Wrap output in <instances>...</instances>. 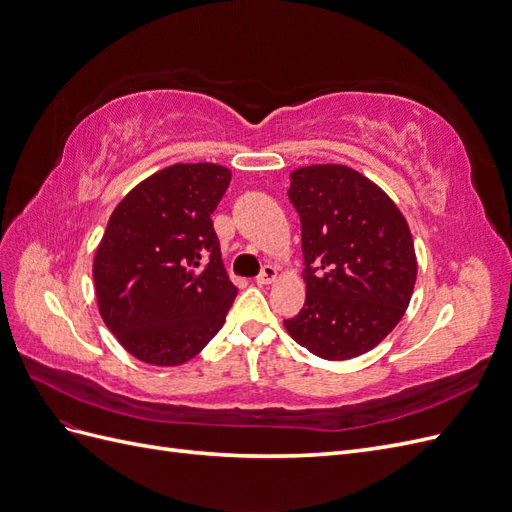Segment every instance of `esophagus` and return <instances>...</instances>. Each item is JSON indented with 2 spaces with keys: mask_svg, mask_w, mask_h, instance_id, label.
Here are the masks:
<instances>
[{
  "mask_svg": "<svg viewBox=\"0 0 512 512\" xmlns=\"http://www.w3.org/2000/svg\"><path fill=\"white\" fill-rule=\"evenodd\" d=\"M275 277H277V269L271 267V265H265V267H262L260 275L256 277V282L258 284H271V282H275Z\"/></svg>",
  "mask_w": 512,
  "mask_h": 512,
  "instance_id": "34e87169",
  "label": "esophagus"
}]
</instances>
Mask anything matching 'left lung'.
<instances>
[{"label": "left lung", "instance_id": "left-lung-1", "mask_svg": "<svg viewBox=\"0 0 512 512\" xmlns=\"http://www.w3.org/2000/svg\"><path fill=\"white\" fill-rule=\"evenodd\" d=\"M288 198L301 218L307 297L284 327L320 359H354L376 348L410 303L408 222L376 183L342 164L294 170Z\"/></svg>", "mask_w": 512, "mask_h": 512}]
</instances>
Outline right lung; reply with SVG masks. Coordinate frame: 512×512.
Masks as SVG:
<instances>
[{"label":"right lung","mask_w":512,"mask_h":512,"mask_svg":"<svg viewBox=\"0 0 512 512\" xmlns=\"http://www.w3.org/2000/svg\"><path fill=\"white\" fill-rule=\"evenodd\" d=\"M230 183L220 164H173L121 200L94 258L106 327L138 361L181 365L222 329L237 288L211 213Z\"/></svg>","instance_id":"obj_1"}]
</instances>
